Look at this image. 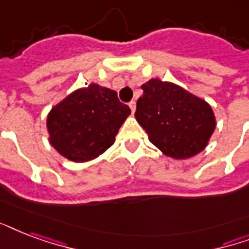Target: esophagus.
<instances>
[{"mask_svg": "<svg viewBox=\"0 0 249 249\" xmlns=\"http://www.w3.org/2000/svg\"><path fill=\"white\" fill-rule=\"evenodd\" d=\"M129 107H130V109H132L133 113L136 112V102H134V101L130 102V103H129Z\"/></svg>", "mask_w": 249, "mask_h": 249, "instance_id": "34e87169", "label": "esophagus"}]
</instances>
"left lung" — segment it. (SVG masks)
Returning <instances> with one entry per match:
<instances>
[{"mask_svg":"<svg viewBox=\"0 0 249 249\" xmlns=\"http://www.w3.org/2000/svg\"><path fill=\"white\" fill-rule=\"evenodd\" d=\"M142 89L134 116L150 142L164 155L190 159L208 146L217 125L208 102L159 79L148 80Z\"/></svg>","mask_w":249,"mask_h":249,"instance_id":"1","label":"left lung"}]
</instances>
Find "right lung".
<instances>
[{
    "mask_svg": "<svg viewBox=\"0 0 249 249\" xmlns=\"http://www.w3.org/2000/svg\"><path fill=\"white\" fill-rule=\"evenodd\" d=\"M129 115L115 90L91 83L53 106L46 119L49 142L66 159L91 161L112 146Z\"/></svg>",
    "mask_w": 249,
    "mask_h": 249,
    "instance_id": "obj_1",
    "label": "right lung"
}]
</instances>
